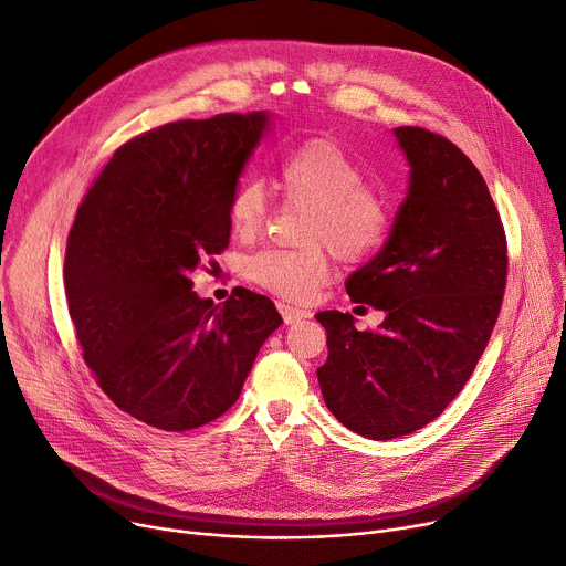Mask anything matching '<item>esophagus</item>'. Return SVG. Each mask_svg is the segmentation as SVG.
I'll return each mask as SVG.
<instances>
[{
    "mask_svg": "<svg viewBox=\"0 0 566 566\" xmlns=\"http://www.w3.org/2000/svg\"><path fill=\"white\" fill-rule=\"evenodd\" d=\"M277 310H280L284 323H295V321H303V318H310V316H312L307 310L293 307V305H289V303H277Z\"/></svg>",
    "mask_w": 566,
    "mask_h": 566,
    "instance_id": "1",
    "label": "esophagus"
}]
</instances>
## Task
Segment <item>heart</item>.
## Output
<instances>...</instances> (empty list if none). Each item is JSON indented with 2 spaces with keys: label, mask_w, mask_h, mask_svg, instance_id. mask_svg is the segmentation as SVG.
Masks as SVG:
<instances>
[{
  "label": "heart",
  "mask_w": 566,
  "mask_h": 566,
  "mask_svg": "<svg viewBox=\"0 0 566 566\" xmlns=\"http://www.w3.org/2000/svg\"><path fill=\"white\" fill-rule=\"evenodd\" d=\"M280 186L289 201L310 208L301 250L268 248L250 256L248 275L254 284L282 298H305L331 277V259L363 261L374 254L390 229L382 195L365 186V171L344 148L314 137L286 154L280 165ZM268 195L261 178L245 176L231 190L227 216L231 231L252 238L265 224Z\"/></svg>",
  "instance_id": "heart-1"
}]
</instances>
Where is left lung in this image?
I'll return each mask as SVG.
<instances>
[{
    "instance_id": "obj_1",
    "label": "left lung",
    "mask_w": 566,
    "mask_h": 566,
    "mask_svg": "<svg viewBox=\"0 0 566 566\" xmlns=\"http://www.w3.org/2000/svg\"><path fill=\"white\" fill-rule=\"evenodd\" d=\"M410 186L388 243L346 282L353 303L385 312L358 331L318 312L328 360L316 369L335 418L371 440L427 427L478 367L507 284V235L484 176L457 144L418 126L395 130Z\"/></svg>"
}]
</instances>
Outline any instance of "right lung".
I'll list each match as a JSON object with an SVG mask.
<instances>
[{
    "label": "right lung",
    "instance_id": "1",
    "mask_svg": "<svg viewBox=\"0 0 566 566\" xmlns=\"http://www.w3.org/2000/svg\"><path fill=\"white\" fill-rule=\"evenodd\" d=\"M265 126V112H229L142 133L77 208L64 261L75 337L101 390L148 427L218 420L282 323L250 289L222 305L192 291L229 245V197Z\"/></svg>",
    "mask_w": 566,
    "mask_h": 566
}]
</instances>
